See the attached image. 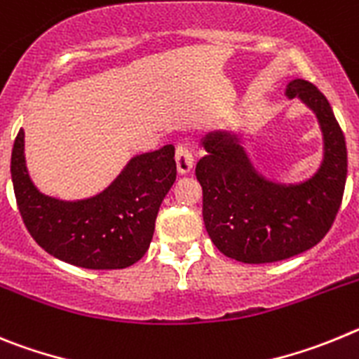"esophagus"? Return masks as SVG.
<instances>
[{
	"instance_id": "34e87169",
	"label": "esophagus",
	"mask_w": 359,
	"mask_h": 359,
	"mask_svg": "<svg viewBox=\"0 0 359 359\" xmlns=\"http://www.w3.org/2000/svg\"><path fill=\"white\" fill-rule=\"evenodd\" d=\"M175 161H177V170L179 173H187L193 168V151L191 147L186 143L177 144L175 150Z\"/></svg>"
}]
</instances>
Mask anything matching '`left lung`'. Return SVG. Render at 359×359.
<instances>
[{
  "label": "left lung",
  "instance_id": "obj_1",
  "mask_svg": "<svg viewBox=\"0 0 359 359\" xmlns=\"http://www.w3.org/2000/svg\"><path fill=\"white\" fill-rule=\"evenodd\" d=\"M286 95L311 107L324 132V163L313 179L299 186L266 182L240 144L222 134L209 135L203 143L208 156L195 168L209 238L222 254L241 263H276L315 247L344 198L347 148L327 98L300 79L290 82Z\"/></svg>",
  "mask_w": 359,
  "mask_h": 359
}]
</instances>
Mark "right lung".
Instances as JSON below:
<instances>
[{
    "label": "right lung",
    "instance_id": "right-lung-1",
    "mask_svg": "<svg viewBox=\"0 0 359 359\" xmlns=\"http://www.w3.org/2000/svg\"><path fill=\"white\" fill-rule=\"evenodd\" d=\"M22 143L21 128L12 148V184L25 227L39 247L91 270L127 268L147 254L161 202L177 179L173 144L134 157L98 196L62 202L35 189L25 166Z\"/></svg>",
    "mask_w": 359,
    "mask_h": 359
}]
</instances>
